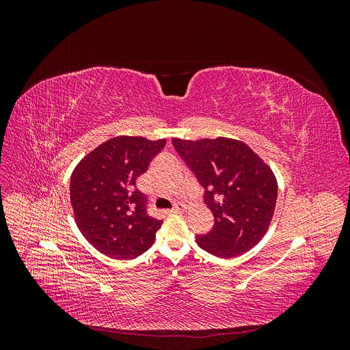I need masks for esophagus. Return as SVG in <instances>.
Masks as SVG:
<instances>
[{
  "mask_svg": "<svg viewBox=\"0 0 350 350\" xmlns=\"http://www.w3.org/2000/svg\"><path fill=\"white\" fill-rule=\"evenodd\" d=\"M185 210H187V204H184V203H176L174 207L175 213H183V211H185Z\"/></svg>",
  "mask_w": 350,
  "mask_h": 350,
  "instance_id": "esophagus-1",
  "label": "esophagus"
}]
</instances>
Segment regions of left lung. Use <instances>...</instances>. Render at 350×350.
<instances>
[{
  "label": "left lung",
  "instance_id": "obj_1",
  "mask_svg": "<svg viewBox=\"0 0 350 350\" xmlns=\"http://www.w3.org/2000/svg\"><path fill=\"white\" fill-rule=\"evenodd\" d=\"M176 152L198 183L213 213L215 226L197 243L221 258L245 254L266 235L278 198L271 167L251 147L235 139H172Z\"/></svg>",
  "mask_w": 350,
  "mask_h": 350
}]
</instances>
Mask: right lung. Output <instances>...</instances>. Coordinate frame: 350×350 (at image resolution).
<instances>
[{"instance_id":"add662e5","label":"right lung","mask_w":350,"mask_h":350,"mask_svg":"<svg viewBox=\"0 0 350 350\" xmlns=\"http://www.w3.org/2000/svg\"><path fill=\"white\" fill-rule=\"evenodd\" d=\"M166 144L165 139L118 135L84 156L70 179L77 228L99 252L133 260L149 250L163 221L146 211L135 181Z\"/></svg>"}]
</instances>
